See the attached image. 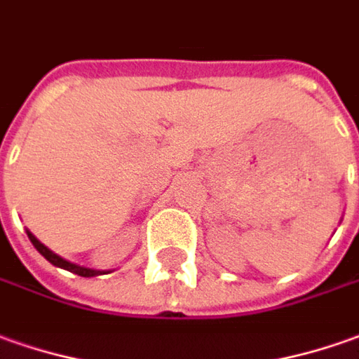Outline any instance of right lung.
I'll use <instances>...</instances> for the list:
<instances>
[{
    "label": "right lung",
    "mask_w": 359,
    "mask_h": 359,
    "mask_svg": "<svg viewBox=\"0 0 359 359\" xmlns=\"http://www.w3.org/2000/svg\"><path fill=\"white\" fill-rule=\"evenodd\" d=\"M27 236H29V240H31V243L35 245L36 251L45 257L46 262H50L53 265H57V267H60V269H67V271L70 273H76V275H80V277H94V275H102V271H94V269H86V267H80V265H74V263L70 262H65L62 257H58L57 253H53V251L48 250V248H45L41 241L36 240L35 236L31 233V231H27Z\"/></svg>",
    "instance_id": "add662e5"
}]
</instances>
